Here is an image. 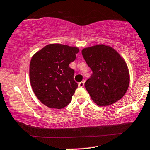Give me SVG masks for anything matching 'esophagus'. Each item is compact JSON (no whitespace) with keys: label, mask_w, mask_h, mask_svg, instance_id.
<instances>
[{"label":"esophagus","mask_w":150,"mask_h":150,"mask_svg":"<svg viewBox=\"0 0 150 150\" xmlns=\"http://www.w3.org/2000/svg\"><path fill=\"white\" fill-rule=\"evenodd\" d=\"M84 81H82V82H80L78 84V86H80V87H83V86H84Z\"/></svg>","instance_id":"obj_1"}]
</instances>
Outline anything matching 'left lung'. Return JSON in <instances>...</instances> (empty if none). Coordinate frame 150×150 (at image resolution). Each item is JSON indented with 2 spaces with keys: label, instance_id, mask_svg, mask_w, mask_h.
<instances>
[{
  "label": "left lung",
  "instance_id": "1",
  "mask_svg": "<svg viewBox=\"0 0 150 150\" xmlns=\"http://www.w3.org/2000/svg\"><path fill=\"white\" fill-rule=\"evenodd\" d=\"M82 54L93 72L84 84L93 101L99 106H108L120 100L130 82L123 58L115 49L105 45L84 48Z\"/></svg>",
  "mask_w": 150,
  "mask_h": 150
}]
</instances>
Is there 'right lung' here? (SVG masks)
I'll list each match as a JSON object with an SVG mask.
<instances>
[{
	"mask_svg": "<svg viewBox=\"0 0 150 150\" xmlns=\"http://www.w3.org/2000/svg\"><path fill=\"white\" fill-rule=\"evenodd\" d=\"M79 49L66 45L50 44L32 57L29 76L34 93L48 108L61 109L71 101L77 89L73 69Z\"/></svg>",
	"mask_w": 150,
	"mask_h": 150,
	"instance_id": "obj_1",
	"label": "right lung"
}]
</instances>
